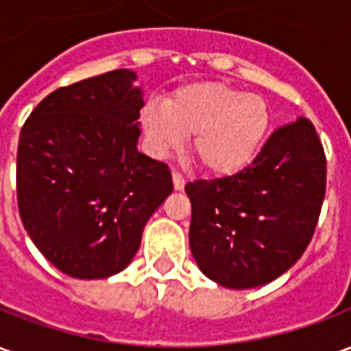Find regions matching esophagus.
Returning a JSON list of instances; mask_svg holds the SVG:
<instances>
[{"label":"esophagus","instance_id":"34e87169","mask_svg":"<svg viewBox=\"0 0 351 351\" xmlns=\"http://www.w3.org/2000/svg\"><path fill=\"white\" fill-rule=\"evenodd\" d=\"M173 186H175L176 191H182L184 186H186V180L180 173H173Z\"/></svg>","mask_w":351,"mask_h":351}]
</instances>
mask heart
Listing matches in <instances>:
<instances>
[{
    "instance_id": "obj_1",
    "label": "heart",
    "mask_w": 351,
    "mask_h": 351,
    "mask_svg": "<svg viewBox=\"0 0 351 351\" xmlns=\"http://www.w3.org/2000/svg\"><path fill=\"white\" fill-rule=\"evenodd\" d=\"M141 125L158 156L180 150L191 138V154L213 175H233L250 163L271 128L269 103L223 82H191L165 103H146Z\"/></svg>"
}]
</instances>
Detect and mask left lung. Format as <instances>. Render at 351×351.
<instances>
[{
	"instance_id": "1",
	"label": "left lung",
	"mask_w": 351,
	"mask_h": 351,
	"mask_svg": "<svg viewBox=\"0 0 351 351\" xmlns=\"http://www.w3.org/2000/svg\"><path fill=\"white\" fill-rule=\"evenodd\" d=\"M325 173L314 125L297 118L243 171L186 184L190 250L201 272L229 289H250L289 271L314 235Z\"/></svg>"
}]
</instances>
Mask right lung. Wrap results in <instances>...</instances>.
<instances>
[{
    "label": "right lung",
    "instance_id": "right-lung-1",
    "mask_svg": "<svg viewBox=\"0 0 351 351\" xmlns=\"http://www.w3.org/2000/svg\"><path fill=\"white\" fill-rule=\"evenodd\" d=\"M135 80L116 69L58 88L20 131V218L43 256L73 278L123 271L173 191L167 165L138 152L145 93Z\"/></svg>",
    "mask_w": 351,
    "mask_h": 351
}]
</instances>
